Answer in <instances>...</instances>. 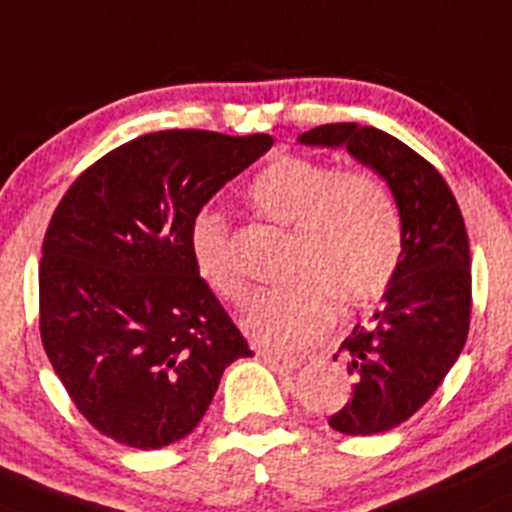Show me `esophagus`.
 Returning <instances> with one entry per match:
<instances>
[{"mask_svg":"<svg viewBox=\"0 0 512 512\" xmlns=\"http://www.w3.org/2000/svg\"><path fill=\"white\" fill-rule=\"evenodd\" d=\"M259 357L264 359L274 372H294V369L301 364L299 357H291V354H281V352H269V349H261Z\"/></svg>","mask_w":512,"mask_h":512,"instance_id":"obj_1","label":"esophagus"}]
</instances>
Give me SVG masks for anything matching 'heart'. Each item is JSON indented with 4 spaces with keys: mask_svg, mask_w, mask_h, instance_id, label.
<instances>
[{
    "mask_svg": "<svg viewBox=\"0 0 512 512\" xmlns=\"http://www.w3.org/2000/svg\"><path fill=\"white\" fill-rule=\"evenodd\" d=\"M246 198L261 216L294 228L289 284L256 294L243 332L274 349L316 342L334 319V299L362 306L379 299L402 261V216L387 188L367 173H339L319 160L279 155L253 175ZM203 284L241 304L246 284L231 253L223 213L203 208L188 228Z\"/></svg>",
    "mask_w": 512,
    "mask_h": 512,
    "instance_id": "heart-1",
    "label": "heart"
}]
</instances>
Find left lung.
Segmentation results:
<instances>
[{
	"mask_svg": "<svg viewBox=\"0 0 512 512\" xmlns=\"http://www.w3.org/2000/svg\"><path fill=\"white\" fill-rule=\"evenodd\" d=\"M299 143L344 145L387 180L402 216V261L372 321L354 326L339 347L354 387L347 405L329 417L344 435H377L410 420L465 347L472 309L465 221L435 165L382 130L319 125L299 135Z\"/></svg>",
	"mask_w": 512,
	"mask_h": 512,
	"instance_id": "obj_1",
	"label": "left lung"
}]
</instances>
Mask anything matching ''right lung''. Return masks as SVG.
<instances>
[{
	"label": "right lung",
	"mask_w": 512,
	"mask_h": 512,
	"mask_svg": "<svg viewBox=\"0 0 512 512\" xmlns=\"http://www.w3.org/2000/svg\"><path fill=\"white\" fill-rule=\"evenodd\" d=\"M271 145L160 130L102 155L62 196L42 241V344L82 417L120 445L191 435L223 369L253 354L196 274L188 228Z\"/></svg>",
	"instance_id": "1"
}]
</instances>
